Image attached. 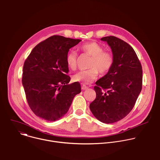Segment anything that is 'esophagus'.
<instances>
[{
    "instance_id": "1",
    "label": "esophagus",
    "mask_w": 160,
    "mask_h": 160,
    "mask_svg": "<svg viewBox=\"0 0 160 160\" xmlns=\"http://www.w3.org/2000/svg\"><path fill=\"white\" fill-rule=\"evenodd\" d=\"M88 88V87H87L86 85H83L82 86V90H86V89H87Z\"/></svg>"
}]
</instances>
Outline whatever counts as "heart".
<instances>
[{
  "label": "heart",
  "instance_id": "heart-1",
  "mask_svg": "<svg viewBox=\"0 0 160 160\" xmlns=\"http://www.w3.org/2000/svg\"><path fill=\"white\" fill-rule=\"evenodd\" d=\"M83 53L92 57L89 64L90 69L82 70L73 75V79L83 85L92 83L95 81L100 72L101 74L108 73L114 63V56L110 51H104V48L96 42L83 43L79 47ZM66 63L70 69L76 70L77 67V54L71 51L66 56Z\"/></svg>",
  "mask_w": 160,
  "mask_h": 160
}]
</instances>
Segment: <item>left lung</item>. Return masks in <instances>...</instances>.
Instances as JSON below:
<instances>
[{
    "label": "left lung",
    "mask_w": 160,
    "mask_h": 160,
    "mask_svg": "<svg viewBox=\"0 0 160 160\" xmlns=\"http://www.w3.org/2000/svg\"><path fill=\"white\" fill-rule=\"evenodd\" d=\"M111 48L114 63L110 71L94 87L96 98L90 109L100 122L112 123L132 111L142 87L141 63L133 49L114 36L101 38Z\"/></svg>",
    "instance_id": "8db88e82"
}]
</instances>
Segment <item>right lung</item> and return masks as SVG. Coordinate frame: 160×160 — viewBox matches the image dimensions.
Returning a JSON list of instances; mask_svg holds the SVG:
<instances>
[{
	"label": "right lung",
	"instance_id": "obj_1",
	"mask_svg": "<svg viewBox=\"0 0 160 160\" xmlns=\"http://www.w3.org/2000/svg\"><path fill=\"white\" fill-rule=\"evenodd\" d=\"M81 40L53 35L38 43L26 59L22 83L27 101L35 115L47 121L59 120L68 112L80 84H69L66 63L70 49Z\"/></svg>",
	"mask_w": 160,
	"mask_h": 160
}]
</instances>
